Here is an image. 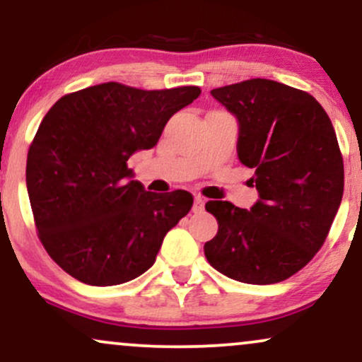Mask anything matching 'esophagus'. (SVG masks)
Listing matches in <instances>:
<instances>
[{
	"label": "esophagus",
	"mask_w": 362,
	"mask_h": 362,
	"mask_svg": "<svg viewBox=\"0 0 362 362\" xmlns=\"http://www.w3.org/2000/svg\"><path fill=\"white\" fill-rule=\"evenodd\" d=\"M204 209V199L201 195H195L194 197V213H199V211Z\"/></svg>",
	"instance_id": "1"
}]
</instances>
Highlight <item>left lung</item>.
Returning a JSON list of instances; mask_svg holds the SVG:
<instances>
[{
  "label": "left lung",
  "mask_w": 362,
  "mask_h": 362,
  "mask_svg": "<svg viewBox=\"0 0 362 362\" xmlns=\"http://www.w3.org/2000/svg\"><path fill=\"white\" fill-rule=\"evenodd\" d=\"M240 122L238 158L255 170L252 209L209 201L218 233L206 259L231 279L276 284L325 243L344 194V160L323 107L306 91L253 78L211 90Z\"/></svg>",
  "instance_id": "1"
}]
</instances>
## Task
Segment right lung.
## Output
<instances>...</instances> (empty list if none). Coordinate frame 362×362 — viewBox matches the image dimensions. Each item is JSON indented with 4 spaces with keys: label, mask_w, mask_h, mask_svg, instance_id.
<instances>
[{
    "label": "right lung",
    "mask_w": 362,
    "mask_h": 362,
    "mask_svg": "<svg viewBox=\"0 0 362 362\" xmlns=\"http://www.w3.org/2000/svg\"><path fill=\"white\" fill-rule=\"evenodd\" d=\"M199 86L139 90L102 83L64 95L40 122L27 155L37 236L74 279L115 286L155 264L165 235L189 213L192 194L144 190L127 160L153 148Z\"/></svg>",
    "instance_id": "obj_1"
}]
</instances>
